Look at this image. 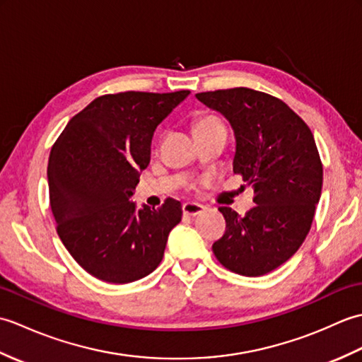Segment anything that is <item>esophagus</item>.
<instances>
[{
	"mask_svg": "<svg viewBox=\"0 0 362 362\" xmlns=\"http://www.w3.org/2000/svg\"><path fill=\"white\" fill-rule=\"evenodd\" d=\"M204 210L205 206L201 204H194V202L183 204V214H187V216H197V214H201Z\"/></svg>",
	"mask_w": 362,
	"mask_h": 362,
	"instance_id": "obj_1",
	"label": "esophagus"
}]
</instances>
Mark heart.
<instances>
[{"mask_svg":"<svg viewBox=\"0 0 362 362\" xmlns=\"http://www.w3.org/2000/svg\"><path fill=\"white\" fill-rule=\"evenodd\" d=\"M214 121H218V119H214V118H210V117H206V118H201V119H197V121H196V124H194V129H197V127H201V126H205V124H210V122H214Z\"/></svg>","mask_w":362,"mask_h":362,"instance_id":"heart-1","label":"heart"}]
</instances>
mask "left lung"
<instances>
[{
    "label": "left lung",
    "mask_w": 362,
    "mask_h": 362,
    "mask_svg": "<svg viewBox=\"0 0 362 362\" xmlns=\"http://www.w3.org/2000/svg\"><path fill=\"white\" fill-rule=\"evenodd\" d=\"M235 135L233 173L252 187L245 216L221 206L227 230L213 244L222 266L245 276L274 271L298 250L322 193L320 157L305 121L280 99L252 88L197 93Z\"/></svg>",
    "instance_id": "obj_1"
}]
</instances>
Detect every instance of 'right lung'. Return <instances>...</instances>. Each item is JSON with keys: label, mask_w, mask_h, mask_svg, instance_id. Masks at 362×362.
Returning a JSON list of instances; mask_svg holds the SVG:
<instances>
[{"label": "right lung", "mask_w": 362, "mask_h": 362, "mask_svg": "<svg viewBox=\"0 0 362 362\" xmlns=\"http://www.w3.org/2000/svg\"><path fill=\"white\" fill-rule=\"evenodd\" d=\"M189 95L126 91L99 96L68 122L48 161L49 202L57 233L71 257L96 279L130 283L163 258L182 205L160 209L132 201L151 161L157 126Z\"/></svg>", "instance_id": "right-lung-1"}]
</instances>
